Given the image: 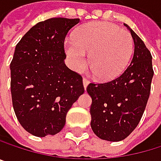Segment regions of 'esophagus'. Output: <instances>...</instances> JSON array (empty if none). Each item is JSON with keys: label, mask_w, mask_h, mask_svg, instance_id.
I'll return each instance as SVG.
<instances>
[{"label": "esophagus", "mask_w": 161, "mask_h": 161, "mask_svg": "<svg viewBox=\"0 0 161 161\" xmlns=\"http://www.w3.org/2000/svg\"><path fill=\"white\" fill-rule=\"evenodd\" d=\"M89 83H90V81L87 79V78H83V85H84V89L86 90L87 89V87H88V85H89Z\"/></svg>", "instance_id": "1"}]
</instances>
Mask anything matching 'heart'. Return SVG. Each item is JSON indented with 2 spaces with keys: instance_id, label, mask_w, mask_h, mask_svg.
Wrapping results in <instances>:
<instances>
[{
  "instance_id": "1",
  "label": "heart",
  "mask_w": 161,
  "mask_h": 161,
  "mask_svg": "<svg viewBox=\"0 0 161 161\" xmlns=\"http://www.w3.org/2000/svg\"><path fill=\"white\" fill-rule=\"evenodd\" d=\"M134 43L131 35L118 26L94 21L77 29L73 38L65 41V52L71 68L81 71L87 65L100 81H110L127 67L132 56Z\"/></svg>"
}]
</instances>
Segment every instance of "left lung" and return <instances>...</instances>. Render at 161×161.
I'll return each instance as SVG.
<instances>
[{"mask_svg": "<svg viewBox=\"0 0 161 161\" xmlns=\"http://www.w3.org/2000/svg\"><path fill=\"white\" fill-rule=\"evenodd\" d=\"M134 40V55L122 75L104 84L91 83V126L105 141L120 142L139 125L144 112L154 75L152 55L140 36L127 25Z\"/></svg>", "mask_w": 161, "mask_h": 161, "instance_id": "1", "label": "left lung"}]
</instances>
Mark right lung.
Returning <instances> with one entry per match:
<instances>
[{
	"mask_svg": "<svg viewBox=\"0 0 161 161\" xmlns=\"http://www.w3.org/2000/svg\"><path fill=\"white\" fill-rule=\"evenodd\" d=\"M79 19L53 18L36 23L15 48L11 95L21 126L36 137L62 130L66 115L84 93L83 79L65 64L64 40Z\"/></svg>",
	"mask_w": 161,
	"mask_h": 161,
	"instance_id": "obj_1",
	"label": "right lung"
}]
</instances>
